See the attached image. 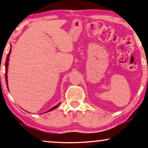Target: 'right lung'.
Segmentation results:
<instances>
[{
  "instance_id": "1",
  "label": "right lung",
  "mask_w": 148,
  "mask_h": 148,
  "mask_svg": "<svg viewBox=\"0 0 148 148\" xmlns=\"http://www.w3.org/2000/svg\"><path fill=\"white\" fill-rule=\"evenodd\" d=\"M11 48H10V50H9V52L7 54V58H6V62H5V80H6V84H7V88H8V85H7V69H8V65H9V56H10V53H11ZM60 103L58 104V105H56V106L52 107V108H50V110H48V111H46V112H50V111H51L52 110H54V109H55L57 108V107L59 106Z\"/></svg>"
}]
</instances>
